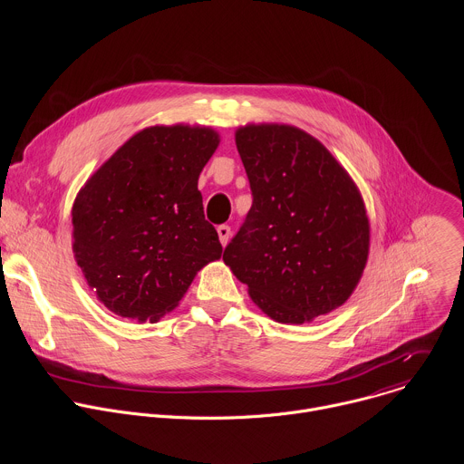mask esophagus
Wrapping results in <instances>:
<instances>
[{
    "mask_svg": "<svg viewBox=\"0 0 464 464\" xmlns=\"http://www.w3.org/2000/svg\"><path fill=\"white\" fill-rule=\"evenodd\" d=\"M217 231H218L220 244H222V246H226V244H227V240H229V237H231V227H229V226H226V224H222V226H218V227H217Z\"/></svg>",
    "mask_w": 464,
    "mask_h": 464,
    "instance_id": "obj_1",
    "label": "esophagus"
}]
</instances>
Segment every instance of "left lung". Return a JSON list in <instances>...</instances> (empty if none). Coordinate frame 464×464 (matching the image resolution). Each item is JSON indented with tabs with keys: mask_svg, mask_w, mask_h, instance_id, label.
Returning <instances> with one entry per match:
<instances>
[{
	"mask_svg": "<svg viewBox=\"0 0 464 464\" xmlns=\"http://www.w3.org/2000/svg\"><path fill=\"white\" fill-rule=\"evenodd\" d=\"M251 209L224 249L264 314L304 323L343 304L369 253V220L349 178L317 140L286 124L237 131Z\"/></svg>",
	"mask_w": 464,
	"mask_h": 464,
	"instance_id": "1",
	"label": "left lung"
}]
</instances>
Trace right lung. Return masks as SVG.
<instances>
[{
    "label": "right lung",
    "mask_w": 464,
    "mask_h": 464,
    "mask_svg": "<svg viewBox=\"0 0 464 464\" xmlns=\"http://www.w3.org/2000/svg\"><path fill=\"white\" fill-rule=\"evenodd\" d=\"M217 147L209 128L152 126L130 138L81 188L72 211L73 251L111 312L158 321L196 272L222 256L198 190Z\"/></svg>",
    "instance_id": "obj_1"
}]
</instances>
